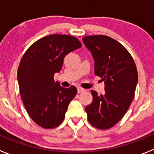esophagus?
Returning <instances> with one entry per match:
<instances>
[{
  "label": "esophagus",
  "instance_id": "34e87169",
  "mask_svg": "<svg viewBox=\"0 0 154 154\" xmlns=\"http://www.w3.org/2000/svg\"><path fill=\"white\" fill-rule=\"evenodd\" d=\"M84 91H85V89L81 88V87H78L77 88V92H78V93H81V92H84Z\"/></svg>",
  "mask_w": 154,
  "mask_h": 154
}]
</instances>
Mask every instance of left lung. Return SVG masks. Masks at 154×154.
Returning <instances> with one entry per match:
<instances>
[{"mask_svg":"<svg viewBox=\"0 0 154 154\" xmlns=\"http://www.w3.org/2000/svg\"><path fill=\"white\" fill-rule=\"evenodd\" d=\"M95 61V75L105 83V93L92 90V103L85 107L88 120L99 130H108L123 117L134 96L138 81L136 64L130 52L106 35L82 38Z\"/></svg>","mask_w":154,"mask_h":154,"instance_id":"obj_1","label":"left lung"}]
</instances>
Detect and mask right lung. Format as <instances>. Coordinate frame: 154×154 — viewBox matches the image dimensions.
Listing matches in <instances>:
<instances>
[{
  "instance_id": "obj_1",
  "label": "right lung",
  "mask_w": 154,
  "mask_h": 154,
  "mask_svg": "<svg viewBox=\"0 0 154 154\" xmlns=\"http://www.w3.org/2000/svg\"><path fill=\"white\" fill-rule=\"evenodd\" d=\"M81 46L73 36L51 35L33 43L21 58L17 69L21 97L29 116L41 127L59 126L77 93L73 85L61 86L54 75L62 69L65 55Z\"/></svg>"
}]
</instances>
